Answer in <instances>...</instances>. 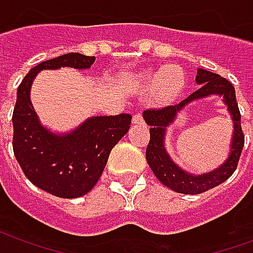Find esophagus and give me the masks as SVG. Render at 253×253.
<instances>
[{"label": "esophagus", "mask_w": 253, "mask_h": 253, "mask_svg": "<svg viewBox=\"0 0 253 253\" xmlns=\"http://www.w3.org/2000/svg\"><path fill=\"white\" fill-rule=\"evenodd\" d=\"M132 123L134 125H142L143 123V118L141 114H135V115L132 116Z\"/></svg>", "instance_id": "34e87169"}]
</instances>
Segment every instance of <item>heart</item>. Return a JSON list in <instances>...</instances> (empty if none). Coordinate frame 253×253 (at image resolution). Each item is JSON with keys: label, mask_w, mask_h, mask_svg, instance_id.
Returning a JSON list of instances; mask_svg holds the SVG:
<instances>
[{"label": "heart", "mask_w": 253, "mask_h": 253, "mask_svg": "<svg viewBox=\"0 0 253 253\" xmlns=\"http://www.w3.org/2000/svg\"><path fill=\"white\" fill-rule=\"evenodd\" d=\"M142 81L148 86H156L154 100L159 103H168L180 93L184 86V77L179 69L170 67L161 74L146 73L142 76Z\"/></svg>", "instance_id": "b5f03b06"}]
</instances>
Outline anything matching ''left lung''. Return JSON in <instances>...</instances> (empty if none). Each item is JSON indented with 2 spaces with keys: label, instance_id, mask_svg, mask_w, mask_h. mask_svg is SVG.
<instances>
[{
  "label": "left lung",
  "instance_id": "1",
  "mask_svg": "<svg viewBox=\"0 0 253 253\" xmlns=\"http://www.w3.org/2000/svg\"><path fill=\"white\" fill-rule=\"evenodd\" d=\"M199 89L191 93L179 104L168 105L159 110L143 111V119L150 126V141L146 148V161L152 168L156 177L170 190L196 195L211 190L218 184L228 180L237 168L240 156L244 148V132L241 130V115L236 101L234 86L226 78L215 73L198 69L195 78ZM211 94H218L224 97V102L228 105V110L234 121V135L231 143V153L221 167L203 175H192L176 166L166 152L164 145L166 127L175 119V116L187 104L194 99L203 98Z\"/></svg>",
  "mask_w": 253,
  "mask_h": 253
}]
</instances>
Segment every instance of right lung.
Wrapping results in <instances>:
<instances>
[{
    "mask_svg": "<svg viewBox=\"0 0 253 253\" xmlns=\"http://www.w3.org/2000/svg\"><path fill=\"white\" fill-rule=\"evenodd\" d=\"M94 57L69 52L32 67L17 89L13 116V152L28 180L59 198H78L92 190L103 173L111 150L131 125L130 114L93 116L67 132L54 134L42 126L30 99L41 70L89 69Z\"/></svg>",
    "mask_w": 253,
    "mask_h": 253,
    "instance_id": "obj_1",
    "label": "right lung"
}]
</instances>
